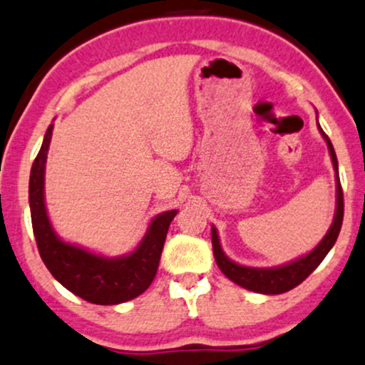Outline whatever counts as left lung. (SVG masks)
<instances>
[{"label": "left lung", "instance_id": "left-lung-1", "mask_svg": "<svg viewBox=\"0 0 365 365\" xmlns=\"http://www.w3.org/2000/svg\"><path fill=\"white\" fill-rule=\"evenodd\" d=\"M319 130L327 143L329 153H331L332 165L336 170V214L334 221H332L331 228H329L325 237L320 240V244L307 254V256L299 257V259L287 262L284 266H277V268H249V266H242L238 262H233L222 252L221 244H219V235L217 230L212 226V249H214V257L217 262L219 269L230 278L231 282L238 284L240 287L249 289L252 292L259 294H282L287 292L291 289L299 285L301 282L307 278L320 262L324 261V257L327 256L329 250L332 249V245L338 240V235L343 225V212H344V203H343V190H341L339 182V174H338V158H336L334 148H332L331 139L325 135V132L320 128Z\"/></svg>", "mask_w": 365, "mask_h": 365}]
</instances>
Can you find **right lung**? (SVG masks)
Here are the masks:
<instances>
[{
    "mask_svg": "<svg viewBox=\"0 0 365 365\" xmlns=\"http://www.w3.org/2000/svg\"><path fill=\"white\" fill-rule=\"evenodd\" d=\"M50 125L29 178V207L38 250L48 272L68 291L93 304H120L146 291L160 264L167 231L178 210H167L151 221L134 252L104 257L61 240L45 207V163L52 139Z\"/></svg>",
    "mask_w": 365,
    "mask_h": 365,
    "instance_id": "obj_1",
    "label": "right lung"
}]
</instances>
